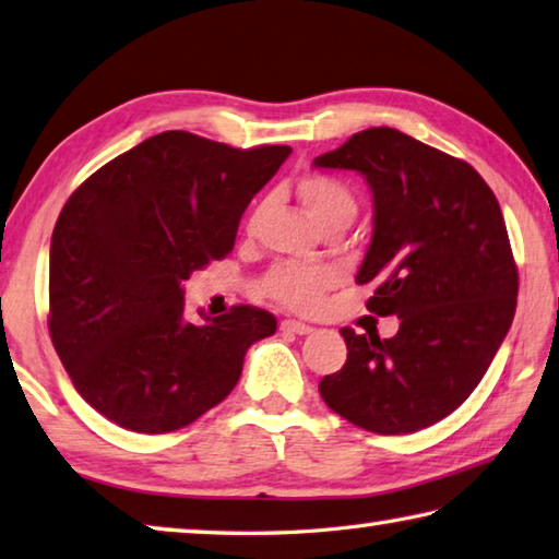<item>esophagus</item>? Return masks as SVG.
I'll return each mask as SVG.
<instances>
[{
	"mask_svg": "<svg viewBox=\"0 0 559 559\" xmlns=\"http://www.w3.org/2000/svg\"><path fill=\"white\" fill-rule=\"evenodd\" d=\"M281 330L283 332H293V334H310L312 332L310 324L300 322V320H283L281 322Z\"/></svg>",
	"mask_w": 559,
	"mask_h": 559,
	"instance_id": "esophagus-1",
	"label": "esophagus"
}]
</instances>
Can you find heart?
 Here are the masks:
<instances>
[{
  "label": "heart",
  "mask_w": 559,
  "mask_h": 559,
  "mask_svg": "<svg viewBox=\"0 0 559 559\" xmlns=\"http://www.w3.org/2000/svg\"><path fill=\"white\" fill-rule=\"evenodd\" d=\"M298 205L306 212L318 231L324 229H347L359 212L357 192L347 180L332 174H306L293 186ZM259 212L249 219V229L257 225ZM332 286V273L320 266H296V263H283L271 269L263 278V293L278 306L308 312L318 308L324 290Z\"/></svg>",
  "instance_id": "1"
}]
</instances>
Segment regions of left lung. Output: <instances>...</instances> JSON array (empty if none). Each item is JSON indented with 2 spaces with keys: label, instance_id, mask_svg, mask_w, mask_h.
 <instances>
[{
  "label": "left lung",
  "instance_id": "1",
  "mask_svg": "<svg viewBox=\"0 0 559 559\" xmlns=\"http://www.w3.org/2000/svg\"><path fill=\"white\" fill-rule=\"evenodd\" d=\"M359 170L373 192V237L357 283L395 337L342 328L347 361L320 381L330 408L369 432L428 428L469 399L509 332L519 296L499 200L462 158L399 129L371 127L314 158Z\"/></svg>",
  "mask_w": 559,
  "mask_h": 559
}]
</instances>
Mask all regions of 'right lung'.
<instances>
[{
  "label": "right lung",
  "instance_id": "right-lung-1",
  "mask_svg": "<svg viewBox=\"0 0 559 559\" xmlns=\"http://www.w3.org/2000/svg\"><path fill=\"white\" fill-rule=\"evenodd\" d=\"M290 146L164 131L95 170L50 237L48 332L78 393L121 428L164 435L215 408L276 318L235 306L186 320L182 281L235 249Z\"/></svg>",
  "mask_w": 559,
  "mask_h": 559
}]
</instances>
